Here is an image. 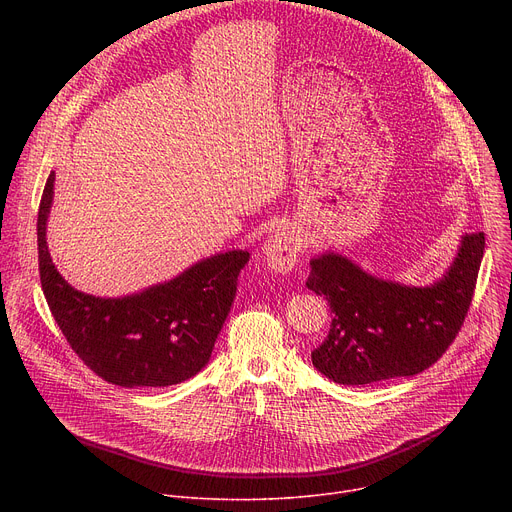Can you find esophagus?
I'll list each match as a JSON object with an SVG mask.
<instances>
[{
	"label": "esophagus",
	"instance_id": "esophagus-1",
	"mask_svg": "<svg viewBox=\"0 0 512 512\" xmlns=\"http://www.w3.org/2000/svg\"><path fill=\"white\" fill-rule=\"evenodd\" d=\"M302 241L300 231L291 225H277L269 231L263 243V255L271 269L275 271H289L298 261Z\"/></svg>",
	"mask_w": 512,
	"mask_h": 512
}]
</instances>
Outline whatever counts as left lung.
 Returning a JSON list of instances; mask_svg holds the SVG:
<instances>
[{"label": "left lung", "mask_w": 512, "mask_h": 512, "mask_svg": "<svg viewBox=\"0 0 512 512\" xmlns=\"http://www.w3.org/2000/svg\"><path fill=\"white\" fill-rule=\"evenodd\" d=\"M484 255V233L464 235L442 279L415 287L379 279L338 253L310 261L308 289L332 310L314 367L340 385L411 377L440 358L470 310Z\"/></svg>", "instance_id": "8db88e82"}]
</instances>
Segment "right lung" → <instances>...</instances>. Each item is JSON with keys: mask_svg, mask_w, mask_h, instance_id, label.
I'll return each mask as SVG.
<instances>
[{"mask_svg": "<svg viewBox=\"0 0 512 512\" xmlns=\"http://www.w3.org/2000/svg\"><path fill=\"white\" fill-rule=\"evenodd\" d=\"M52 196L54 172L38 208L40 281L72 350L95 375L127 389L178 385L200 373L231 312L249 253H216L139 294L95 298L68 285L52 263L46 245Z\"/></svg>", "mask_w": 512, "mask_h": 512, "instance_id": "1", "label": "right lung"}]
</instances>
